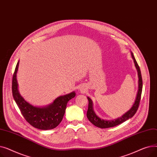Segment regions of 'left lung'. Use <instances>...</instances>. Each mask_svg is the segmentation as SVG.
<instances>
[{"instance_id":"left-lung-1","label":"left lung","mask_w":157,"mask_h":157,"mask_svg":"<svg viewBox=\"0 0 157 157\" xmlns=\"http://www.w3.org/2000/svg\"><path fill=\"white\" fill-rule=\"evenodd\" d=\"M131 56L132 57L134 60V62L136 66V68L137 71V74H138V91L136 95V98L135 102L132 106V108L126 112L124 114H123L121 117L118 118L117 119H115L113 120H105L100 118L98 117H97L96 114L95 113L94 109H93V102L91 100V98L87 97L88 100V108L86 113V116L89 121L91 122L92 124H94L95 126L99 127L101 128H109V127H113L114 126L118 125L121 124V123L127 121V120L131 118L137 112L139 105L140 100H141V93H142V89H143V79L141 76V70L139 67V65L135 59L134 56L133 55V53L131 52Z\"/></svg>"}]
</instances>
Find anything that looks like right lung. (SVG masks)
Listing matches in <instances>:
<instances>
[{"label":"right lung","mask_w":157,"mask_h":157,"mask_svg":"<svg viewBox=\"0 0 157 157\" xmlns=\"http://www.w3.org/2000/svg\"><path fill=\"white\" fill-rule=\"evenodd\" d=\"M18 65L19 61L16 64L13 74L12 92L14 99L24 118L32 126L40 130H50L56 127L63 119L67 102L75 97L76 93L73 92L60 96L57 97L52 104L43 108L32 105L25 101L18 92L16 79Z\"/></svg>","instance_id":"1"}]
</instances>
